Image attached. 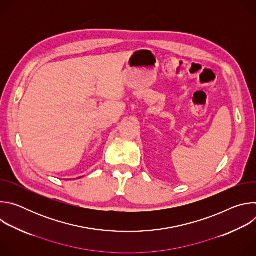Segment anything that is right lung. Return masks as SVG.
I'll return each instance as SVG.
<instances>
[{
	"label": "right lung",
	"mask_w": 256,
	"mask_h": 256,
	"mask_svg": "<svg viewBox=\"0 0 256 256\" xmlns=\"http://www.w3.org/2000/svg\"><path fill=\"white\" fill-rule=\"evenodd\" d=\"M79 178H80V177H79Z\"/></svg>",
	"instance_id": "right-lung-1"
}]
</instances>
